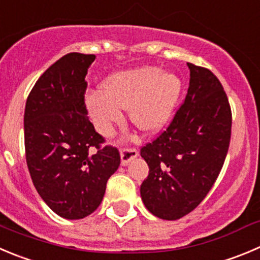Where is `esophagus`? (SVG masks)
<instances>
[{"mask_svg": "<svg viewBox=\"0 0 260 260\" xmlns=\"http://www.w3.org/2000/svg\"><path fill=\"white\" fill-rule=\"evenodd\" d=\"M138 150L135 148H122L121 149V165L126 166L132 159L138 157Z\"/></svg>", "mask_w": 260, "mask_h": 260, "instance_id": "esophagus-1", "label": "esophagus"}]
</instances>
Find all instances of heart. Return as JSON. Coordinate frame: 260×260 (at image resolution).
Wrapping results in <instances>:
<instances>
[{
  "instance_id": "obj_1",
  "label": "heart",
  "mask_w": 260,
  "mask_h": 260,
  "mask_svg": "<svg viewBox=\"0 0 260 260\" xmlns=\"http://www.w3.org/2000/svg\"><path fill=\"white\" fill-rule=\"evenodd\" d=\"M180 79L157 68H139L116 73L106 79L102 91L88 95V110L98 132L112 134L128 108L130 121L139 130L152 133L167 121L180 93Z\"/></svg>"
}]
</instances>
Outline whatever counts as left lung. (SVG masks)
<instances>
[{"label": "left lung", "instance_id": "left-lung-1", "mask_svg": "<svg viewBox=\"0 0 260 260\" xmlns=\"http://www.w3.org/2000/svg\"><path fill=\"white\" fill-rule=\"evenodd\" d=\"M186 97L170 125L140 149L149 174L140 186L148 211L179 219L207 197L222 170L231 139L232 113L221 81L194 63Z\"/></svg>", "mask_w": 260, "mask_h": 260}]
</instances>
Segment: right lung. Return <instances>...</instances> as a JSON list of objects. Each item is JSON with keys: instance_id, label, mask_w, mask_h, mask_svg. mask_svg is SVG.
I'll return each mask as SVG.
<instances>
[{"instance_id": "add662e5", "label": "right lung", "mask_w": 260, "mask_h": 260, "mask_svg": "<svg viewBox=\"0 0 260 260\" xmlns=\"http://www.w3.org/2000/svg\"><path fill=\"white\" fill-rule=\"evenodd\" d=\"M94 54H65L34 84L24 113L25 157L33 184L47 206L66 219L100 207L121 162L116 147L89 121L85 75Z\"/></svg>"}]
</instances>
